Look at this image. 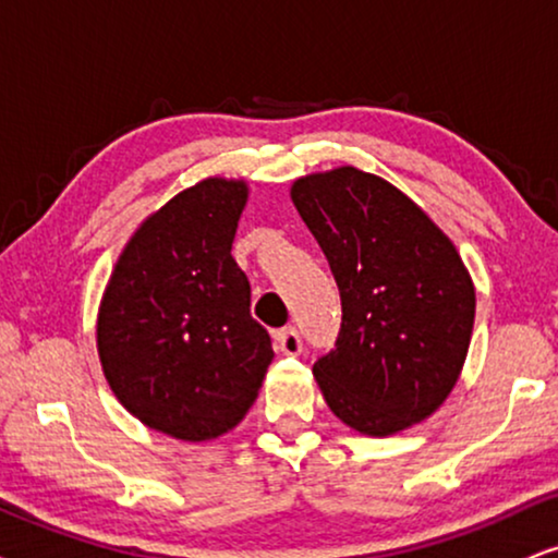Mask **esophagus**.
Instances as JSON below:
<instances>
[{
  "label": "esophagus",
  "instance_id": "34e87169",
  "mask_svg": "<svg viewBox=\"0 0 558 558\" xmlns=\"http://www.w3.org/2000/svg\"><path fill=\"white\" fill-rule=\"evenodd\" d=\"M275 350L283 352V355H299V352L303 350L299 331H295L293 327L275 331Z\"/></svg>",
  "mask_w": 558,
  "mask_h": 558
}]
</instances>
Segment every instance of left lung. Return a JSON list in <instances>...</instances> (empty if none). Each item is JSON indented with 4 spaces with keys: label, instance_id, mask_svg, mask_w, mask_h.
I'll list each match as a JSON object with an SVG mask.
<instances>
[{
    "label": "left lung",
    "instance_id": "left-lung-1",
    "mask_svg": "<svg viewBox=\"0 0 558 558\" xmlns=\"http://www.w3.org/2000/svg\"><path fill=\"white\" fill-rule=\"evenodd\" d=\"M291 201L340 288V335L314 363L327 407L371 437L427 420L474 331V280L456 244L412 197L350 165L299 178Z\"/></svg>",
    "mask_w": 558,
    "mask_h": 558
}]
</instances>
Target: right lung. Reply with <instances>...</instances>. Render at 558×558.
<instances>
[{
	"instance_id": "obj_1",
	"label": "right lung",
	"mask_w": 558,
	"mask_h": 558,
	"mask_svg": "<svg viewBox=\"0 0 558 558\" xmlns=\"http://www.w3.org/2000/svg\"><path fill=\"white\" fill-rule=\"evenodd\" d=\"M246 197L244 180L206 178L146 216L97 314V355L116 399L185 442L234 429L275 357L231 257Z\"/></svg>"
}]
</instances>
